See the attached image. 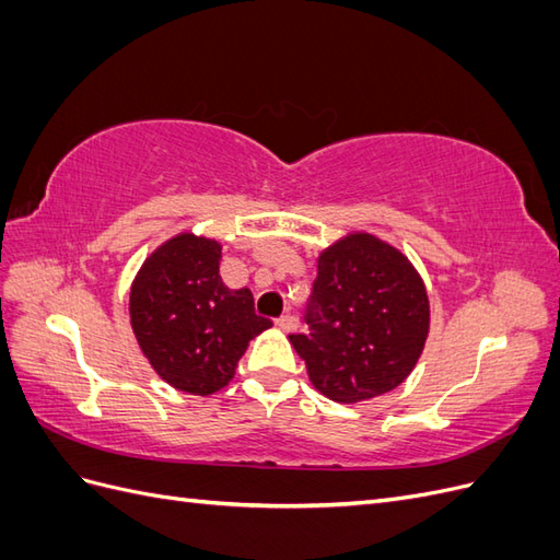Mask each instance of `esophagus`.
Here are the masks:
<instances>
[{"instance_id": "1", "label": "esophagus", "mask_w": 560, "mask_h": 560, "mask_svg": "<svg viewBox=\"0 0 560 560\" xmlns=\"http://www.w3.org/2000/svg\"><path fill=\"white\" fill-rule=\"evenodd\" d=\"M276 325H278L282 331H292V329H296V325H299V317L292 315V313H287V315H280V317L276 319Z\"/></svg>"}]
</instances>
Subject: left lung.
Here are the masks:
<instances>
[{
	"label": "left lung",
	"instance_id": "1",
	"mask_svg": "<svg viewBox=\"0 0 560 560\" xmlns=\"http://www.w3.org/2000/svg\"><path fill=\"white\" fill-rule=\"evenodd\" d=\"M430 334V299L409 257L354 231L317 257L306 331L290 343L317 393L338 404L381 397L418 364Z\"/></svg>",
	"mask_w": 560,
	"mask_h": 560
}]
</instances>
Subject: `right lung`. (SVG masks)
Returning a JSON list of instances; mask_svg holds the SVG:
<instances>
[{"mask_svg": "<svg viewBox=\"0 0 560 560\" xmlns=\"http://www.w3.org/2000/svg\"><path fill=\"white\" fill-rule=\"evenodd\" d=\"M222 243L184 231L159 245L130 284V327L151 369L182 393L208 397L231 383L254 336L273 322L219 276Z\"/></svg>", "mask_w": 560, "mask_h": 560, "instance_id": "obj_1", "label": "right lung"}]
</instances>
